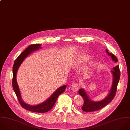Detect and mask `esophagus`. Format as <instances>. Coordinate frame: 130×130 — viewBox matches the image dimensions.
Returning <instances> with one entry per match:
<instances>
[{
    "label": "esophagus",
    "mask_w": 130,
    "mask_h": 130,
    "mask_svg": "<svg viewBox=\"0 0 130 130\" xmlns=\"http://www.w3.org/2000/svg\"><path fill=\"white\" fill-rule=\"evenodd\" d=\"M71 88H72V90L73 92H76L78 88V85L76 84V83H74L73 84H72L71 85Z\"/></svg>",
    "instance_id": "1"
}]
</instances>
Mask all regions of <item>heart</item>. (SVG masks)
<instances>
[{
  "mask_svg": "<svg viewBox=\"0 0 130 130\" xmlns=\"http://www.w3.org/2000/svg\"><path fill=\"white\" fill-rule=\"evenodd\" d=\"M92 58V55L86 52H82L74 58L72 63V67L76 69L84 63L91 60Z\"/></svg>",
  "mask_w": 130,
  "mask_h": 130,
  "instance_id": "obj_1",
  "label": "heart"
}]
</instances>
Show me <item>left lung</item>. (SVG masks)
Instances as JSON below:
<instances>
[{
    "label": "left lung",
    "mask_w": 130,
    "mask_h": 130,
    "mask_svg": "<svg viewBox=\"0 0 130 130\" xmlns=\"http://www.w3.org/2000/svg\"><path fill=\"white\" fill-rule=\"evenodd\" d=\"M106 51L108 56L111 57L112 60L114 62L116 63L118 62L117 58L113 54L109 53L107 49L106 50ZM111 73L113 77L112 86L111 89H110L109 94L103 100L98 102L94 101L91 99L87 92L85 89L81 88L79 90L78 93L80 96H82L84 101V105L82 108L83 111L85 112H93L99 110L109 104L114 99L116 92L117 85L120 76L119 66L117 65L113 67V70L111 71Z\"/></svg>",
    "instance_id": "1"
}]
</instances>
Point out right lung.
<instances>
[{
	"mask_svg": "<svg viewBox=\"0 0 130 130\" xmlns=\"http://www.w3.org/2000/svg\"><path fill=\"white\" fill-rule=\"evenodd\" d=\"M41 48V44H40L30 45L27 48H26L16 59L13 67V76L12 79V85L13 89L20 103V104L23 108L34 112L45 113L49 111L54 107L58 96L65 91L67 86L64 85L58 88L48 99L43 103L36 105H30L25 103L23 101L16 79L17 71L24 59L31 53L35 51H38Z\"/></svg>",
	"mask_w": 130,
	"mask_h": 130,
	"instance_id": "add662e5",
	"label": "right lung"
}]
</instances>
